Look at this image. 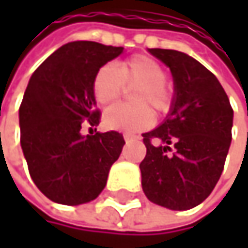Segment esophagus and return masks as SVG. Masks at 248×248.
<instances>
[{
	"label": "esophagus",
	"instance_id": "1",
	"mask_svg": "<svg viewBox=\"0 0 248 248\" xmlns=\"http://www.w3.org/2000/svg\"><path fill=\"white\" fill-rule=\"evenodd\" d=\"M124 138L126 142H132V140H135V139H136L135 136H132V135H127V133H126V135H124Z\"/></svg>",
	"mask_w": 248,
	"mask_h": 248
}]
</instances>
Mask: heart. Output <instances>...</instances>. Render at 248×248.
Masks as SVG:
<instances>
[{
  "instance_id": "obj_1",
  "label": "heart",
  "mask_w": 248,
  "mask_h": 248,
  "mask_svg": "<svg viewBox=\"0 0 248 248\" xmlns=\"http://www.w3.org/2000/svg\"><path fill=\"white\" fill-rule=\"evenodd\" d=\"M167 72L154 59L135 56L113 64L102 66L93 78V94L97 103L108 105L115 102L126 87L139 86L135 90V102L140 106L113 105L103 115L108 129L126 133H138L155 122V115L149 106L159 113H167L172 103V92L167 86Z\"/></svg>"
}]
</instances>
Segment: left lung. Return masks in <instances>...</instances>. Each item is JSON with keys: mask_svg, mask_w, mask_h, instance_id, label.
<instances>
[{"mask_svg": "<svg viewBox=\"0 0 248 248\" xmlns=\"http://www.w3.org/2000/svg\"><path fill=\"white\" fill-rule=\"evenodd\" d=\"M173 77L172 108L156 129L143 133L146 155L139 168L149 201L182 211L214 189L231 143L232 109L223 86L191 56L149 48Z\"/></svg>", "mask_w": 248, "mask_h": 248, "instance_id": "8db88e82", "label": "left lung"}]
</instances>
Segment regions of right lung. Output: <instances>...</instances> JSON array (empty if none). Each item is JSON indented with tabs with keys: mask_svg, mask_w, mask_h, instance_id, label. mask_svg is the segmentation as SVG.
<instances>
[{
	"mask_svg": "<svg viewBox=\"0 0 248 248\" xmlns=\"http://www.w3.org/2000/svg\"><path fill=\"white\" fill-rule=\"evenodd\" d=\"M124 47L73 41L56 50L31 76L20 106L21 148L37 188L51 201L78 205L106 186L124 139L116 130L83 136L100 122L93 78Z\"/></svg>",
	"mask_w": 248,
	"mask_h": 248,
	"instance_id": "obj_1",
	"label": "right lung"
}]
</instances>
